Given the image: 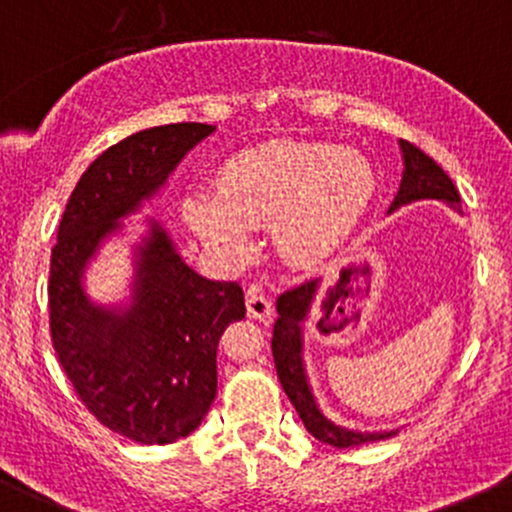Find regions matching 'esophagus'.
<instances>
[{
    "label": "esophagus",
    "mask_w": 512,
    "mask_h": 512,
    "mask_svg": "<svg viewBox=\"0 0 512 512\" xmlns=\"http://www.w3.org/2000/svg\"><path fill=\"white\" fill-rule=\"evenodd\" d=\"M246 313H249V318H256V320L271 318L273 315L271 300L258 291V288H249V291H246Z\"/></svg>",
    "instance_id": "esophagus-1"
}]
</instances>
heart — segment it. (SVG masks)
Segmentation results:
<instances>
[{
    "label": "heart",
    "instance_id": "b5f03b06",
    "mask_svg": "<svg viewBox=\"0 0 512 512\" xmlns=\"http://www.w3.org/2000/svg\"><path fill=\"white\" fill-rule=\"evenodd\" d=\"M372 192L374 172L360 152L276 140L229 157L217 172V192H187L182 214L226 263L246 261L251 229L271 224L278 254L293 266H313L352 234Z\"/></svg>",
    "mask_w": 512,
    "mask_h": 512
}]
</instances>
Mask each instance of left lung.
Returning <instances> with one entry per match:
<instances>
[{"label": "left lung", "instance_id": "obj_1", "mask_svg": "<svg viewBox=\"0 0 512 512\" xmlns=\"http://www.w3.org/2000/svg\"><path fill=\"white\" fill-rule=\"evenodd\" d=\"M399 145H402L404 155V177L389 212H394V209L404 207L409 202H416V199H439V202H446L453 209H461V194H458L451 177L426 152H421L419 147L412 145V142L399 140ZM318 283V278H310V281L300 283V286L291 288V291L281 293L276 300L278 320L273 325L271 350L283 392L288 394L295 412L303 419L305 429L315 439L323 441V444L335 446V449H350V446L389 439L397 431H374V434H370V431L345 429V426L333 424L328 416L320 412L318 404H315L308 377H305L303 355H300L303 352L300 323L305 320L310 303H313L315 293H318Z\"/></svg>", "mask_w": 512, "mask_h": 512}]
</instances>
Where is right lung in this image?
Wrapping results in <instances>:
<instances>
[{
    "mask_svg": "<svg viewBox=\"0 0 512 512\" xmlns=\"http://www.w3.org/2000/svg\"><path fill=\"white\" fill-rule=\"evenodd\" d=\"M212 125L140 130L91 162L68 197L51 249L49 325L78 399L103 426L138 444L192 434L217 397L219 337L246 315L236 281H209L187 266L152 221L138 249L128 310L100 308L81 276L98 244L167 182Z\"/></svg>",
    "mask_w": 512,
    "mask_h": 512,
    "instance_id": "add662e5",
    "label": "right lung"
}]
</instances>
